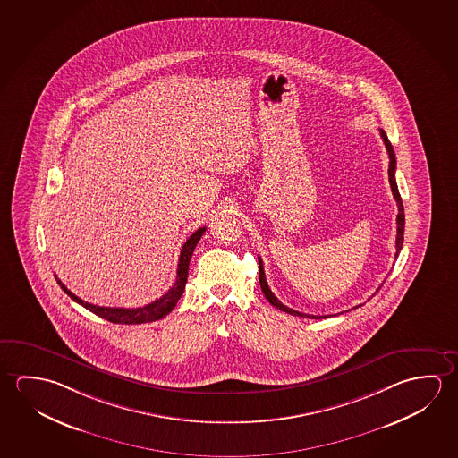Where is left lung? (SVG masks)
I'll list each match as a JSON object with an SVG mask.
<instances>
[{"mask_svg":"<svg viewBox=\"0 0 458 458\" xmlns=\"http://www.w3.org/2000/svg\"><path fill=\"white\" fill-rule=\"evenodd\" d=\"M380 135H382L383 142H385V147H386V151H388V157H390V169H388V177H390L391 191H393V196H394V199H396L397 204V255H399V250L403 249V242H404V206H403V199H401V195H399V190H397L396 185V179H394V171H396V157H394V150H393L390 140H388V137H386L385 131H382V129H380ZM259 267H260V275H259L260 287H262V291L263 293H265V297H267V301H270L273 307L279 308L281 311H285V313H289V315L301 316V318H310V319H323V318H327V315H307V313H301V311H295V310H293V308L285 307L284 303H281V301H277L276 297H275V293H271V289L268 287V283H267V279H265V273H263V265L262 260H260V257H259Z\"/></svg>","mask_w":458,"mask_h":458,"instance_id":"8db88e82","label":"left lung"}]
</instances>
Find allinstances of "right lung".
I'll list each match as a JSON object with an SVG mask.
<instances>
[{"label":"right lung","mask_w":458,"mask_h":458,"mask_svg":"<svg viewBox=\"0 0 458 458\" xmlns=\"http://www.w3.org/2000/svg\"><path fill=\"white\" fill-rule=\"evenodd\" d=\"M204 232H206V226L196 230L183 244V248L181 250V257H179V265H177V279L174 283L173 287L167 291V293L159 297L157 301H151L148 305L140 308H110V307H98V305H92L88 301H81L80 297H76L75 293L72 291H68L65 285L62 284L61 279L55 276L57 283L64 289V293H67L70 299H73L76 303H80L81 307L86 308L92 311L94 315L104 318L106 321L114 324H143L151 323V321H157L161 318H165V315H169L173 311L174 307L177 305V301L182 297V293L185 291V284H187L188 277V265H190V259L193 255L196 244L198 241L201 240Z\"/></svg>","instance_id":"obj_1"}]
</instances>
